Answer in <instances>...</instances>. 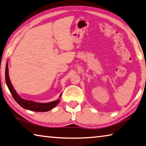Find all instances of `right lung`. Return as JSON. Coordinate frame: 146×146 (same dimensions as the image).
I'll return each mask as SVG.
<instances>
[{
    "mask_svg": "<svg viewBox=\"0 0 146 146\" xmlns=\"http://www.w3.org/2000/svg\"><path fill=\"white\" fill-rule=\"evenodd\" d=\"M5 78H6V82L8 87L9 90L11 92L13 98H14L17 103L21 106L23 108L29 110L34 111H40V112H45L50 110L51 109L57 105L60 102V99H58L55 101L50 102V103H36L35 101H27L22 99L18 95L16 91L13 88V86L11 85V81H10L9 75H8V66H7V63H6V72H5Z\"/></svg>",
    "mask_w": 146,
    "mask_h": 146,
    "instance_id": "1",
    "label": "right lung"
}]
</instances>
